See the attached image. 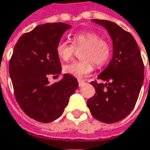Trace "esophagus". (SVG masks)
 I'll return each mask as SVG.
<instances>
[{"instance_id": "1", "label": "esophagus", "mask_w": 150, "mask_h": 150, "mask_svg": "<svg viewBox=\"0 0 150 150\" xmlns=\"http://www.w3.org/2000/svg\"><path fill=\"white\" fill-rule=\"evenodd\" d=\"M78 83H79V86L81 87V86H82V85L85 83V81H81V80H79V81H78Z\"/></svg>"}]
</instances>
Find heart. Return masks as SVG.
I'll return each mask as SVG.
<instances>
[{"instance_id": "heart-1", "label": "heart", "mask_w": 150, "mask_h": 150, "mask_svg": "<svg viewBox=\"0 0 150 150\" xmlns=\"http://www.w3.org/2000/svg\"><path fill=\"white\" fill-rule=\"evenodd\" d=\"M72 45L66 41H60L56 47L58 58L63 62L69 61L74 55L75 50H82L80 54L81 61L73 62L63 66L65 74L76 78L88 76L93 70V63L97 67H102L109 61L112 55L110 43L98 33L93 32H81L72 38Z\"/></svg>"}]
</instances>
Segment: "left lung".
<instances>
[{"label": "left lung", "mask_w": 150, "mask_h": 150, "mask_svg": "<svg viewBox=\"0 0 150 150\" xmlns=\"http://www.w3.org/2000/svg\"><path fill=\"white\" fill-rule=\"evenodd\" d=\"M108 32L112 40V59L98 75L106 83L91 84L95 94L88 100V107L96 119L112 124L125 118L133 110L144 78V66L138 45L129 33L114 22L92 20Z\"/></svg>", "instance_id": "obj_1"}]
</instances>
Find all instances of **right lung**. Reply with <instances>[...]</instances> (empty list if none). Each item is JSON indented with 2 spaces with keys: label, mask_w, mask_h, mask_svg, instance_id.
Here are the masks:
<instances>
[{
  "label": "right lung",
  "mask_w": 150,
  "mask_h": 150,
  "mask_svg": "<svg viewBox=\"0 0 150 150\" xmlns=\"http://www.w3.org/2000/svg\"><path fill=\"white\" fill-rule=\"evenodd\" d=\"M71 28L64 23H46L21 36L9 62V74L17 102L26 115L50 123L63 113L69 97L78 88L73 75L50 84L48 77L62 72L56 47L62 34Z\"/></svg>",
  "instance_id": "obj_1"
}]
</instances>
